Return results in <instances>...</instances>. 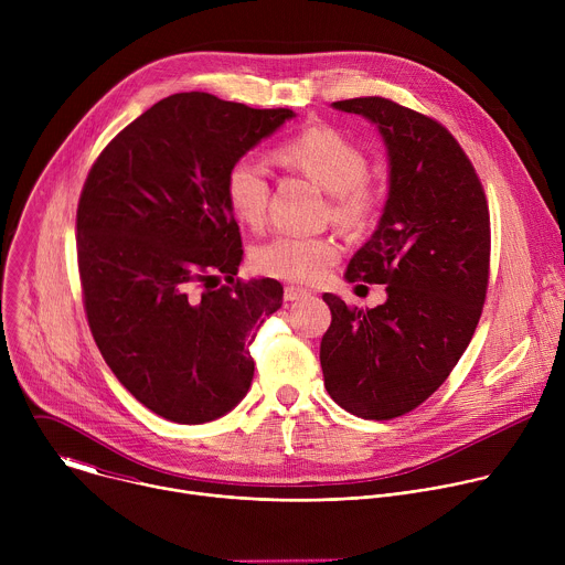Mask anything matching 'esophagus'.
Masks as SVG:
<instances>
[{"label":"esophagus","mask_w":565,"mask_h":565,"mask_svg":"<svg viewBox=\"0 0 565 565\" xmlns=\"http://www.w3.org/2000/svg\"><path fill=\"white\" fill-rule=\"evenodd\" d=\"M310 292L306 288H299V286H286L284 288V299L286 301H299V299H306Z\"/></svg>","instance_id":"esophagus-1"}]
</instances>
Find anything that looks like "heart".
<instances>
[{
  "label": "heart",
  "mask_w": 565,
  "mask_h": 565,
  "mask_svg": "<svg viewBox=\"0 0 565 565\" xmlns=\"http://www.w3.org/2000/svg\"><path fill=\"white\" fill-rule=\"evenodd\" d=\"M277 158L331 192V216L347 230L366 227L380 205L382 190L366 177L369 158L342 131L312 125L277 147ZM225 199L232 214L250 227H262L268 214V168L257 156L232 160L225 174ZM342 255L333 236L277 234L259 244L250 262L257 273L284 281H315Z\"/></svg>",
  "instance_id": "1"
}]
</instances>
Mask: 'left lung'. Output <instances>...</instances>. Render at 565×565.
I'll return each mask as SVG.
<instances>
[{"label": "left lung", "mask_w": 565, "mask_h": 565, "mask_svg": "<svg viewBox=\"0 0 565 565\" xmlns=\"http://www.w3.org/2000/svg\"><path fill=\"white\" fill-rule=\"evenodd\" d=\"M384 136L391 188L377 230L347 268L349 281L386 284L362 312L324 292L331 327L319 362L329 395L364 420L420 407L471 342L490 284V207L460 142L436 118L388 98L333 103Z\"/></svg>", "instance_id": "left-lung-1"}]
</instances>
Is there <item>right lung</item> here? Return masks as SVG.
Returning a JSON list of instances; mask_svg holds the SVG:
<instances>
[{
  "mask_svg": "<svg viewBox=\"0 0 565 565\" xmlns=\"http://www.w3.org/2000/svg\"><path fill=\"white\" fill-rule=\"evenodd\" d=\"M286 118L292 109L174 94L111 138L79 192L77 273L92 335L160 418L210 423L250 388V347L284 286L236 277L244 248L225 174Z\"/></svg>",
  "mask_w": 565,
  "mask_h": 565,
  "instance_id": "obj_1",
  "label": "right lung"
}]
</instances>
